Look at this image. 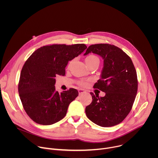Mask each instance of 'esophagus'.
<instances>
[{
  "label": "esophagus",
  "instance_id": "1",
  "mask_svg": "<svg viewBox=\"0 0 158 158\" xmlns=\"http://www.w3.org/2000/svg\"><path fill=\"white\" fill-rule=\"evenodd\" d=\"M78 92H79V94H83L84 93H85V90H84V89H79L78 90Z\"/></svg>",
  "mask_w": 158,
  "mask_h": 158
}]
</instances>
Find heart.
Here are the masks:
<instances>
[{"label": "heart", "mask_w": 158, "mask_h": 158, "mask_svg": "<svg viewBox=\"0 0 158 158\" xmlns=\"http://www.w3.org/2000/svg\"><path fill=\"white\" fill-rule=\"evenodd\" d=\"M85 62L87 65L88 67H89V66L96 64H99V59L98 57H97L95 55H89L85 57ZM73 62V60L70 61L69 63L68 67H70ZM79 85H80L81 86H86L87 85V82L84 81H81L79 82Z\"/></svg>", "instance_id": "b5f03b06"}]
</instances>
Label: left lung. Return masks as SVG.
<instances>
[{
	"label": "left lung",
	"mask_w": 158,
	"mask_h": 158,
	"mask_svg": "<svg viewBox=\"0 0 158 158\" xmlns=\"http://www.w3.org/2000/svg\"><path fill=\"white\" fill-rule=\"evenodd\" d=\"M91 52L104 60L101 79L94 87L106 95L99 98L90 93L93 100L86 106L85 114L98 126H114L121 123L132 109L138 91L136 71L131 59L114 45H91L84 55Z\"/></svg>",
	"instance_id": "obj_1"
}]
</instances>
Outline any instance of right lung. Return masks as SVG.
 Segmentation results:
<instances>
[{"instance_id": "1", "label": "right lung", "mask_w": 158, "mask_h": 158, "mask_svg": "<svg viewBox=\"0 0 158 158\" xmlns=\"http://www.w3.org/2000/svg\"><path fill=\"white\" fill-rule=\"evenodd\" d=\"M87 48L84 44H53L43 46L28 58L22 67L18 91L22 106L37 124L51 125L66 115L70 103L78 96L76 89L59 93L55 77L65 76L68 62Z\"/></svg>"}]
</instances>
